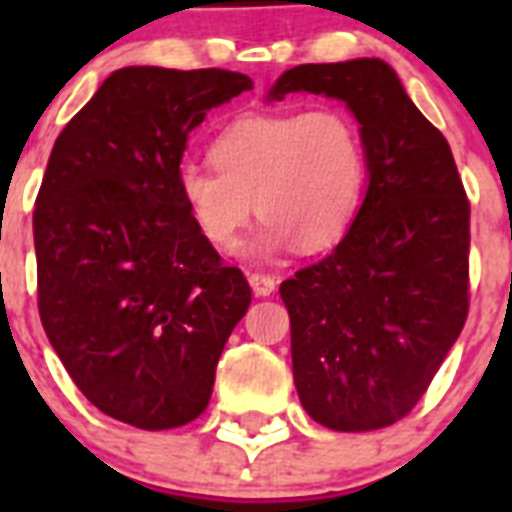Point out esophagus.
Listing matches in <instances>:
<instances>
[{"label":"esophagus","instance_id":"obj_1","mask_svg":"<svg viewBox=\"0 0 512 512\" xmlns=\"http://www.w3.org/2000/svg\"><path fill=\"white\" fill-rule=\"evenodd\" d=\"M249 287L255 292V297H271L276 289V279L268 273H249Z\"/></svg>","mask_w":512,"mask_h":512}]
</instances>
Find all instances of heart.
Wrapping results in <instances>:
<instances>
[{
    "instance_id": "b5f03b06",
    "label": "heart",
    "mask_w": 512,
    "mask_h": 512,
    "mask_svg": "<svg viewBox=\"0 0 512 512\" xmlns=\"http://www.w3.org/2000/svg\"><path fill=\"white\" fill-rule=\"evenodd\" d=\"M212 162L180 164L177 193L196 231L225 255L255 209L265 220L252 255L335 247L364 201V140L340 108L241 116L215 138Z\"/></svg>"
}]
</instances>
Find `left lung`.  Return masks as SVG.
I'll return each mask as SVG.
<instances>
[{
	"label": "left lung",
	"instance_id": "left-lung-1",
	"mask_svg": "<svg viewBox=\"0 0 512 512\" xmlns=\"http://www.w3.org/2000/svg\"><path fill=\"white\" fill-rule=\"evenodd\" d=\"M292 92L345 103L366 151L348 233L279 287L297 396L324 428H388L412 412L468 319V196L446 138L385 60L295 66L265 100Z\"/></svg>",
	"mask_w": 512,
	"mask_h": 512
}]
</instances>
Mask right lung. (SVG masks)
<instances>
[{
    "label": "right lung",
    "mask_w": 512,
    "mask_h": 512,
    "mask_svg": "<svg viewBox=\"0 0 512 512\" xmlns=\"http://www.w3.org/2000/svg\"><path fill=\"white\" fill-rule=\"evenodd\" d=\"M247 90L223 68H119L52 146L34 209L42 327L76 388L132 428L207 409L252 303L177 193L188 135Z\"/></svg>",
    "instance_id": "right-lung-1"
}]
</instances>
